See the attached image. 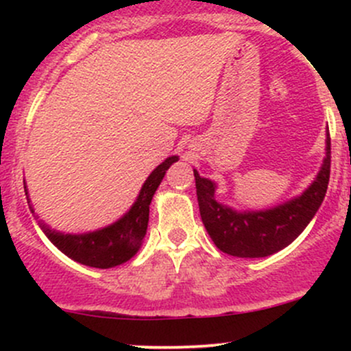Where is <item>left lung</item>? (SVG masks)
Instances as JSON below:
<instances>
[{"label":"left lung","mask_w":351,"mask_h":351,"mask_svg":"<svg viewBox=\"0 0 351 351\" xmlns=\"http://www.w3.org/2000/svg\"><path fill=\"white\" fill-rule=\"evenodd\" d=\"M320 171L313 183L302 193L279 206L264 211H236L216 201V183L196 180L199 215L209 237L219 251L236 257H265L287 247L315 216L328 188L330 180V134Z\"/></svg>","instance_id":"obj_1"}]
</instances>
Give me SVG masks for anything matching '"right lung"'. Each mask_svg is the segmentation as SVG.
<instances>
[{
	"instance_id": "add662e5",
	"label": "right lung",
	"mask_w": 351,
	"mask_h": 351,
	"mask_svg": "<svg viewBox=\"0 0 351 351\" xmlns=\"http://www.w3.org/2000/svg\"><path fill=\"white\" fill-rule=\"evenodd\" d=\"M175 162H178L176 155L168 156L162 165H158L143 183L132 208L110 226L99 229V231L86 232V234H64V232L52 231L49 226L43 223H39V226L47 236V239L75 263L97 269L115 267V265L127 263L138 252L140 245L143 243L153 195L162 183L165 173ZM27 203H29L31 211L34 213L29 199Z\"/></svg>"
}]
</instances>
